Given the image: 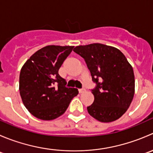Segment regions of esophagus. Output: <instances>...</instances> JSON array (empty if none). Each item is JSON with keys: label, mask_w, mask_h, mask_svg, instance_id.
<instances>
[{"label": "esophagus", "mask_w": 153, "mask_h": 153, "mask_svg": "<svg viewBox=\"0 0 153 153\" xmlns=\"http://www.w3.org/2000/svg\"><path fill=\"white\" fill-rule=\"evenodd\" d=\"M85 91H86V89H85V88H84V87H82L81 89H79L80 93H83V92H84Z\"/></svg>", "instance_id": "1"}]
</instances>
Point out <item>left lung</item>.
Segmentation results:
<instances>
[{
    "mask_svg": "<svg viewBox=\"0 0 153 153\" xmlns=\"http://www.w3.org/2000/svg\"><path fill=\"white\" fill-rule=\"evenodd\" d=\"M74 52L82 57L96 84L91 89L94 102L87 106L91 116L101 122L121 118L135 93L133 69L117 48L102 44L78 46Z\"/></svg>",
    "mask_w": 153,
    "mask_h": 153,
    "instance_id": "8db88e82",
    "label": "left lung"
}]
</instances>
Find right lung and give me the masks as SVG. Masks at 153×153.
I'll use <instances>...</instances> for the list:
<instances>
[{
  "instance_id": "add662e5",
  "label": "right lung",
  "mask_w": 153,
  "mask_h": 153,
  "mask_svg": "<svg viewBox=\"0 0 153 153\" xmlns=\"http://www.w3.org/2000/svg\"><path fill=\"white\" fill-rule=\"evenodd\" d=\"M73 48L47 46L34 53L21 68L20 95L24 106L36 118L50 121L61 116L78 94L76 88L67 87L66 80L58 74Z\"/></svg>"
}]
</instances>
